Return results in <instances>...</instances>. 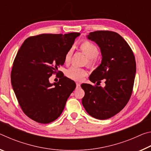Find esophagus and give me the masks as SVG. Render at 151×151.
<instances>
[{
	"instance_id": "34e87169",
	"label": "esophagus",
	"mask_w": 151,
	"mask_h": 151,
	"mask_svg": "<svg viewBox=\"0 0 151 151\" xmlns=\"http://www.w3.org/2000/svg\"><path fill=\"white\" fill-rule=\"evenodd\" d=\"M76 87H79V86H81V84L79 83H76Z\"/></svg>"
}]
</instances>
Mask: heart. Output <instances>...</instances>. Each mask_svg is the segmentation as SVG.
Segmentation results:
<instances>
[{
	"label": "heart",
	"mask_w": 151,
	"mask_h": 151,
	"mask_svg": "<svg viewBox=\"0 0 151 151\" xmlns=\"http://www.w3.org/2000/svg\"><path fill=\"white\" fill-rule=\"evenodd\" d=\"M79 48L86 55L88 58V64L90 66H93L95 65L96 62V57L99 54V48L96 46L88 40H84L79 45ZM73 50L71 48L66 52L65 57V62L68 64L70 63L72 58ZM86 75V72L85 69L82 68L77 67V66H73L68 68L65 72V75L67 78L71 80L75 81H80L83 79Z\"/></svg>",
	"instance_id": "1"
}]
</instances>
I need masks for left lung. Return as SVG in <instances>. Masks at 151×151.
<instances>
[{
	"mask_svg": "<svg viewBox=\"0 0 151 151\" xmlns=\"http://www.w3.org/2000/svg\"><path fill=\"white\" fill-rule=\"evenodd\" d=\"M87 38L98 45L102 54L101 64L89 79L97 85L103 80L105 86L82 84L85 91L82 104L91 116L107 119L119 113L131 98L136 74L134 56L128 43L115 32L98 30L89 33Z\"/></svg>",
	"mask_w": 151,
	"mask_h": 151,
	"instance_id": "8db88e82",
	"label": "left lung"
}]
</instances>
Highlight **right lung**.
I'll use <instances>...</instances> for the list:
<instances>
[{
    "label": "right lung",
    "instance_id": "add662e5",
    "mask_svg": "<svg viewBox=\"0 0 151 151\" xmlns=\"http://www.w3.org/2000/svg\"><path fill=\"white\" fill-rule=\"evenodd\" d=\"M81 34H42L29 37L18 51L11 71V84L24 113L39 123L55 121L76 88L75 82L60 75L49 78L64 65L65 57Z\"/></svg>",
    "mask_w": 151,
    "mask_h": 151
}]
</instances>
